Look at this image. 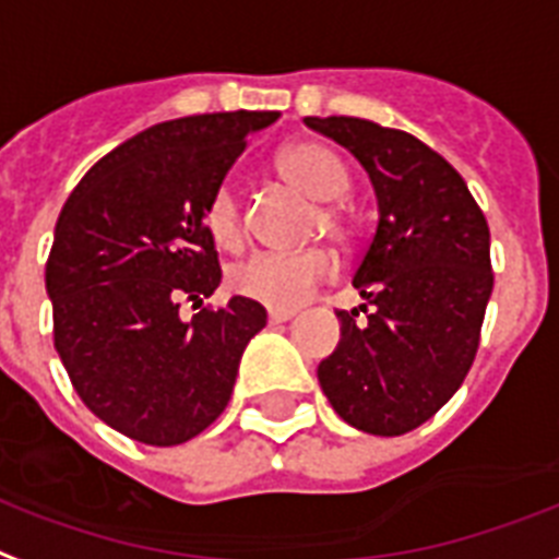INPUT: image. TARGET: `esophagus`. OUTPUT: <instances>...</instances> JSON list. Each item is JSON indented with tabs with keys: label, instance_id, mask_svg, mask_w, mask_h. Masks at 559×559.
Segmentation results:
<instances>
[{
	"label": "esophagus",
	"instance_id": "34e87169",
	"mask_svg": "<svg viewBox=\"0 0 559 559\" xmlns=\"http://www.w3.org/2000/svg\"><path fill=\"white\" fill-rule=\"evenodd\" d=\"M297 311L294 309H267V320L271 323H285V320H292Z\"/></svg>",
	"mask_w": 559,
	"mask_h": 559
}]
</instances>
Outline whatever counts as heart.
Listing matches in <instances>:
<instances>
[{"label":"heart","instance_id":"b5f03b06","mask_svg":"<svg viewBox=\"0 0 559 559\" xmlns=\"http://www.w3.org/2000/svg\"><path fill=\"white\" fill-rule=\"evenodd\" d=\"M280 175L292 186H297L306 198L318 201L311 230L323 233L335 248H347L353 239V227L335 198L347 192L349 171L335 151L320 142H297L285 148L276 159ZM206 233L221 250H236L245 241V212L236 186L221 183L212 192L206 212ZM335 271V262L326 250L309 248L300 253H253L230 267V288L241 297L265 302L274 309H294L309 300L320 285L326 283Z\"/></svg>","mask_w":559,"mask_h":559}]
</instances>
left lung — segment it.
Masks as SVG:
<instances>
[{"label":"left lung","mask_w":559,"mask_h":559,"mask_svg":"<svg viewBox=\"0 0 559 559\" xmlns=\"http://www.w3.org/2000/svg\"><path fill=\"white\" fill-rule=\"evenodd\" d=\"M353 151L379 198V224L353 285L365 318L338 311L341 344L318 367L344 423L396 437L431 419L469 373L492 294L490 227L464 177L405 131L306 116Z\"/></svg>","instance_id":"1"}]
</instances>
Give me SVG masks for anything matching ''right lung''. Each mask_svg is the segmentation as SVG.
Masks as SVG:
<instances>
[{
  "label": "right lung",
  "instance_id": "1",
  "mask_svg": "<svg viewBox=\"0 0 559 559\" xmlns=\"http://www.w3.org/2000/svg\"><path fill=\"white\" fill-rule=\"evenodd\" d=\"M276 119L236 110L154 124L98 159L60 210L46 262L55 349L86 408L131 440L177 445L210 428L267 323L248 297L192 320L180 300L201 306L218 288L203 212L250 133Z\"/></svg>",
  "mask_w": 559,
  "mask_h": 559
}]
</instances>
